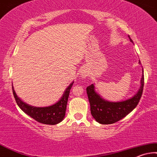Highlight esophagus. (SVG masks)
Returning <instances> with one entry per match:
<instances>
[{"label":"esophagus","instance_id":"esophagus-1","mask_svg":"<svg viewBox=\"0 0 157 157\" xmlns=\"http://www.w3.org/2000/svg\"><path fill=\"white\" fill-rule=\"evenodd\" d=\"M88 75V73H87V71L85 70V69H83L82 70V72H81V77H82L83 78H85V77Z\"/></svg>","mask_w":157,"mask_h":157}]
</instances>
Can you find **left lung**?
<instances>
[{"label": "left lung", "instance_id": "left-lung-1", "mask_svg": "<svg viewBox=\"0 0 157 157\" xmlns=\"http://www.w3.org/2000/svg\"><path fill=\"white\" fill-rule=\"evenodd\" d=\"M128 37L130 42L132 43L130 36ZM139 64H140V61ZM140 83L141 85L139 90L134 96H132L131 98L120 102H110L105 101L98 94H97L95 90L94 85H89L86 89V91L90 105V112L93 117L100 124H113L124 118L136 108L140 101L144 85V73L142 75Z\"/></svg>", "mask_w": 157, "mask_h": 157}]
</instances>
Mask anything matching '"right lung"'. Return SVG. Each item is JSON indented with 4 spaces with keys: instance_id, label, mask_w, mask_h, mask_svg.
Listing matches in <instances>:
<instances>
[{
    "instance_id": "right-lung-1",
    "label": "right lung",
    "mask_w": 157,
    "mask_h": 157,
    "mask_svg": "<svg viewBox=\"0 0 157 157\" xmlns=\"http://www.w3.org/2000/svg\"><path fill=\"white\" fill-rule=\"evenodd\" d=\"M72 82L66 89L62 97L58 102L56 103L52 106L47 107H35L29 106L23 102L15 93L13 87L12 86V90L13 96L19 108L26 113L27 115L30 116L37 122L46 124H58L64 120L66 113L67 104L68 101V98L70 89L73 85Z\"/></svg>"
}]
</instances>
